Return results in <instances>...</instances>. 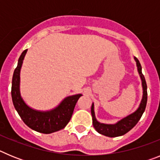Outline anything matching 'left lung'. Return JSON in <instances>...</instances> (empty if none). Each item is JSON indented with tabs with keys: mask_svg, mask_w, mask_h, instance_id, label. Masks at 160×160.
I'll use <instances>...</instances> for the list:
<instances>
[{
	"mask_svg": "<svg viewBox=\"0 0 160 160\" xmlns=\"http://www.w3.org/2000/svg\"><path fill=\"white\" fill-rule=\"evenodd\" d=\"M135 60L136 62L137 67H138V71L139 75H140L141 80H142V90H143V94H142V98L141 101L140 105L137 109V111H135L133 114H130L128 117L122 118V120L118 121L115 124H104L100 123L98 122L95 118L94 110V103L91 106V114H92L93 126L94 129L101 135H106L108 137H117L121 136V135H125L126 133L131 131L139 121V119L142 117L145 108L147 106V102H148V90H147V83L145 78L142 73V66H141L139 61L135 57Z\"/></svg>",
	"mask_w": 160,
	"mask_h": 160,
	"instance_id": "8db88e82",
	"label": "left lung"
}]
</instances>
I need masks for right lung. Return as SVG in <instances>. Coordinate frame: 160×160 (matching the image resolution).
Masks as SVG:
<instances>
[{
  "instance_id": "add662e5",
  "label": "right lung",
  "mask_w": 160,
  "mask_h": 160,
  "mask_svg": "<svg viewBox=\"0 0 160 160\" xmlns=\"http://www.w3.org/2000/svg\"><path fill=\"white\" fill-rule=\"evenodd\" d=\"M27 49L22 52L12 80V100L21 118L32 130L43 134H50L63 129L70 122L81 94L66 98L60 105L49 111H38L28 107L20 94V71Z\"/></svg>"
}]
</instances>
